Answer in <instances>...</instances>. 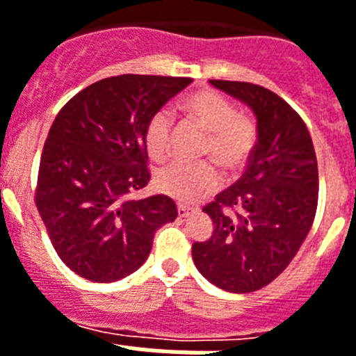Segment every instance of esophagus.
Instances as JSON below:
<instances>
[{"mask_svg": "<svg viewBox=\"0 0 356 356\" xmlns=\"http://www.w3.org/2000/svg\"><path fill=\"white\" fill-rule=\"evenodd\" d=\"M196 212V209H193V207H187V205H178V216L180 217H187V216H191V213H194Z\"/></svg>", "mask_w": 356, "mask_h": 356, "instance_id": "1", "label": "esophagus"}]
</instances>
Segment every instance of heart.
Returning <instances> with one entry per match:
<instances>
[{"mask_svg": "<svg viewBox=\"0 0 356 356\" xmlns=\"http://www.w3.org/2000/svg\"><path fill=\"white\" fill-rule=\"evenodd\" d=\"M185 114L205 130L207 143L203 153L210 155L222 169L244 165L257 143V127L248 115L235 114L228 97L216 90L203 89L185 97L181 103ZM172 115L169 110H159L146 127V147L153 159L160 160L169 153L172 135ZM219 184V175L210 162L168 163L156 172V187L163 194L184 203L200 200L212 193Z\"/></svg>", "mask_w": 356, "mask_h": 356, "instance_id": "heart-1", "label": "heart"}]
</instances>
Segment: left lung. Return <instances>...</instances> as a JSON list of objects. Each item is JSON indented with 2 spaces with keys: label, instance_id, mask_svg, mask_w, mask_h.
<instances>
[{
  "label": "left lung",
  "instance_id": "8db88e82",
  "mask_svg": "<svg viewBox=\"0 0 356 356\" xmlns=\"http://www.w3.org/2000/svg\"><path fill=\"white\" fill-rule=\"evenodd\" d=\"M210 83L250 106L257 144L244 175L203 209L213 232L194 242L193 260L210 284L246 294L282 275L312 228L317 159L303 119L278 94L246 81Z\"/></svg>",
  "mask_w": 356,
  "mask_h": 356
}]
</instances>
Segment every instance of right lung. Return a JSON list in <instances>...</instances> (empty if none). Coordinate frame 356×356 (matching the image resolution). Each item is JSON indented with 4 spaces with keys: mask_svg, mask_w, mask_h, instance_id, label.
Returning <instances> with one entry per match:
<instances>
[{
    "mask_svg": "<svg viewBox=\"0 0 356 356\" xmlns=\"http://www.w3.org/2000/svg\"><path fill=\"white\" fill-rule=\"evenodd\" d=\"M191 78L121 74L64 105L40 156L35 203L62 262L108 284L149 257L153 235L178 216L163 194L130 200L149 181L146 127Z\"/></svg>",
    "mask_w": 356,
    "mask_h": 356,
    "instance_id": "add662e5",
    "label": "right lung"
}]
</instances>
